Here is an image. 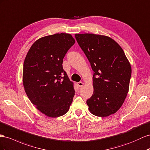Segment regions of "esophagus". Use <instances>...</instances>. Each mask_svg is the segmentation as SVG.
Segmentation results:
<instances>
[{
	"label": "esophagus",
	"mask_w": 150,
	"mask_h": 150,
	"mask_svg": "<svg viewBox=\"0 0 150 150\" xmlns=\"http://www.w3.org/2000/svg\"><path fill=\"white\" fill-rule=\"evenodd\" d=\"M78 85L79 87H82L83 85H84V83H83V82H79V83H78Z\"/></svg>",
	"instance_id": "34e87169"
}]
</instances>
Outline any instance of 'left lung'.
Returning <instances> with one entry per match:
<instances>
[{"mask_svg":"<svg viewBox=\"0 0 150 150\" xmlns=\"http://www.w3.org/2000/svg\"><path fill=\"white\" fill-rule=\"evenodd\" d=\"M75 37L94 71L93 94L86 102L89 110L101 117L115 114L129 91L130 62L122 48L109 36L83 33Z\"/></svg>","mask_w":150,"mask_h":150,"instance_id":"obj_1","label":"left lung"}]
</instances>
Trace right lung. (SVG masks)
Here are the masks:
<instances>
[{
    "mask_svg": "<svg viewBox=\"0 0 150 150\" xmlns=\"http://www.w3.org/2000/svg\"><path fill=\"white\" fill-rule=\"evenodd\" d=\"M74 43L69 33L43 36L31 45L24 61L25 91L31 102L47 117L66 114L72 102L74 83L64 71L62 62Z\"/></svg>",
    "mask_w": 150,
    "mask_h": 150,
    "instance_id": "right-lung-1",
    "label": "right lung"
}]
</instances>
